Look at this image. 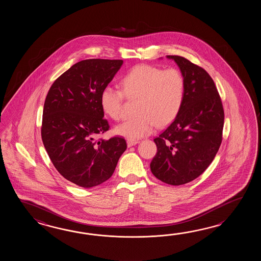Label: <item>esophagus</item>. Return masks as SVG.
<instances>
[{
  "mask_svg": "<svg viewBox=\"0 0 261 261\" xmlns=\"http://www.w3.org/2000/svg\"><path fill=\"white\" fill-rule=\"evenodd\" d=\"M139 143V141H133V140H128L127 141V144H128V147H132L133 145L137 144Z\"/></svg>",
  "mask_w": 261,
  "mask_h": 261,
  "instance_id": "esophagus-1",
  "label": "esophagus"
}]
</instances>
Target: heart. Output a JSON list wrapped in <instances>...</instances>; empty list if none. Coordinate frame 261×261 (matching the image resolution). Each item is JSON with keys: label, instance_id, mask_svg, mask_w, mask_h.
<instances>
[{"label": "heart", "instance_id": "obj_1", "mask_svg": "<svg viewBox=\"0 0 261 261\" xmlns=\"http://www.w3.org/2000/svg\"><path fill=\"white\" fill-rule=\"evenodd\" d=\"M122 90L107 86L100 96L101 109L108 117L118 120L122 116L124 94L138 99L136 117L117 125L115 133L129 140L149 135L156 126L165 127L176 118L183 106L186 81L182 72L171 68L141 64L121 80Z\"/></svg>", "mask_w": 261, "mask_h": 261}]
</instances>
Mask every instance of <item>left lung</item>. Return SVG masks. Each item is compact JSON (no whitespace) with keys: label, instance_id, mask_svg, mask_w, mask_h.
I'll use <instances>...</instances> for the list:
<instances>
[{"label":"left lung","instance_id":"obj_1","mask_svg":"<svg viewBox=\"0 0 261 261\" xmlns=\"http://www.w3.org/2000/svg\"><path fill=\"white\" fill-rule=\"evenodd\" d=\"M177 64L186 81L177 117L154 139L156 154L150 163L159 180L172 186L189 183L212 163L222 142L224 110L209 73L180 56H167Z\"/></svg>","mask_w":261,"mask_h":261}]
</instances>
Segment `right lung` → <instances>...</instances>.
Masks as SVG:
<instances>
[{
  "label": "right lung",
  "instance_id": "right-lung-1",
  "mask_svg": "<svg viewBox=\"0 0 261 261\" xmlns=\"http://www.w3.org/2000/svg\"><path fill=\"white\" fill-rule=\"evenodd\" d=\"M122 64L121 60L79 61L56 79L44 100V148L57 171L79 187L106 182L127 149L122 137L95 140L110 128L100 106L101 90Z\"/></svg>",
  "mask_w": 261,
  "mask_h": 261
}]
</instances>
